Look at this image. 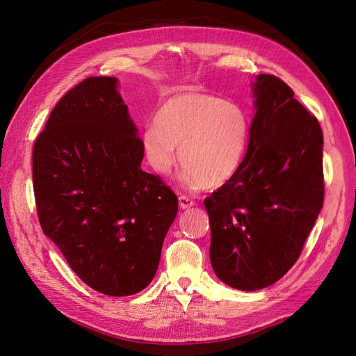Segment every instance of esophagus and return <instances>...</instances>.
Instances as JSON below:
<instances>
[{"mask_svg":"<svg viewBox=\"0 0 356 356\" xmlns=\"http://www.w3.org/2000/svg\"><path fill=\"white\" fill-rule=\"evenodd\" d=\"M178 202H179V208L181 209H188L191 207H195V202H193L190 197L187 196H179L178 197Z\"/></svg>","mask_w":356,"mask_h":356,"instance_id":"1","label":"esophagus"}]
</instances>
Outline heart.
<instances>
[{"mask_svg": "<svg viewBox=\"0 0 356 356\" xmlns=\"http://www.w3.org/2000/svg\"><path fill=\"white\" fill-rule=\"evenodd\" d=\"M250 135L251 120L242 105L212 93L186 90L160 105L156 123L147 124L141 134V148L157 174L169 175L179 159L187 184L212 190L238 174Z\"/></svg>", "mask_w": 356, "mask_h": 356, "instance_id": "obj_1", "label": "heart"}]
</instances>
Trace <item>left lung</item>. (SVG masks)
I'll list each match as a JSON object with an SVG mask.
<instances>
[{"instance_id": "1", "label": "left lung", "mask_w": 356, "mask_h": 356, "mask_svg": "<svg viewBox=\"0 0 356 356\" xmlns=\"http://www.w3.org/2000/svg\"><path fill=\"white\" fill-rule=\"evenodd\" d=\"M251 86L246 157L238 174L204 199L212 268L241 291L270 286L293 267L324 203L318 120L275 75H257Z\"/></svg>"}]
</instances>
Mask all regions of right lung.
I'll return each mask as SVG.
<instances>
[{
    "label": "right lung",
    "mask_w": 356,
    "mask_h": 356,
    "mask_svg": "<svg viewBox=\"0 0 356 356\" xmlns=\"http://www.w3.org/2000/svg\"><path fill=\"white\" fill-rule=\"evenodd\" d=\"M115 77H89L53 108L34 144L41 229L84 284L111 297L153 281L178 199L141 169L144 153Z\"/></svg>",
    "instance_id": "add662e5"
}]
</instances>
